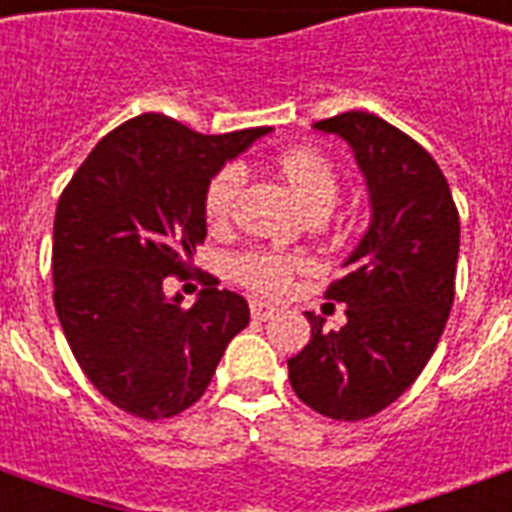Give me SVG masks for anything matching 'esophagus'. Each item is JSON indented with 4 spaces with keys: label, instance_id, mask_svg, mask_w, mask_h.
<instances>
[{
    "label": "esophagus",
    "instance_id": "esophagus-1",
    "mask_svg": "<svg viewBox=\"0 0 512 512\" xmlns=\"http://www.w3.org/2000/svg\"><path fill=\"white\" fill-rule=\"evenodd\" d=\"M249 312H252L255 320H268V317L276 312V306L266 304V301H252V304H249Z\"/></svg>",
    "mask_w": 512,
    "mask_h": 512
}]
</instances>
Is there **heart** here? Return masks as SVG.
<instances>
[{
	"label": "heart",
	"instance_id": "b5f03b06",
	"mask_svg": "<svg viewBox=\"0 0 512 512\" xmlns=\"http://www.w3.org/2000/svg\"><path fill=\"white\" fill-rule=\"evenodd\" d=\"M276 168L285 176L295 198L304 203V208L312 214L317 208L331 211L336 198H339V173L331 165L328 157L314 149H290L279 154ZM246 184V170L238 162H230L211 179L206 192V219L208 225H225L241 189ZM301 268L298 257H290L285 252H268V249H249L238 252L230 260V271L238 282L252 287L257 293L279 295L290 287V279Z\"/></svg>",
	"mask_w": 512,
	"mask_h": 512
}]
</instances>
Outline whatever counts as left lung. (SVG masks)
<instances>
[{"mask_svg":"<svg viewBox=\"0 0 512 512\" xmlns=\"http://www.w3.org/2000/svg\"><path fill=\"white\" fill-rule=\"evenodd\" d=\"M350 143L369 187L372 219L325 298L347 323L325 328L287 361L298 399L333 420L372 418L418 380L448 323L458 263V211L442 170L420 143L363 111L317 121Z\"/></svg>","mask_w":512,"mask_h":512,"instance_id":"obj_1","label":"left lung"}]
</instances>
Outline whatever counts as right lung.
Wrapping results in <instances>:
<instances>
[{
  "label": "right lung",
  "instance_id": "add662e5",
  "mask_svg": "<svg viewBox=\"0 0 512 512\" xmlns=\"http://www.w3.org/2000/svg\"><path fill=\"white\" fill-rule=\"evenodd\" d=\"M271 127L200 135L162 113L108 132L64 187L54 219V306L94 388L135 418H173L206 393L249 325L238 293L208 279L184 309L165 293L206 238L211 179Z\"/></svg>",
  "mask_w": 512,
  "mask_h": 512
}]
</instances>
